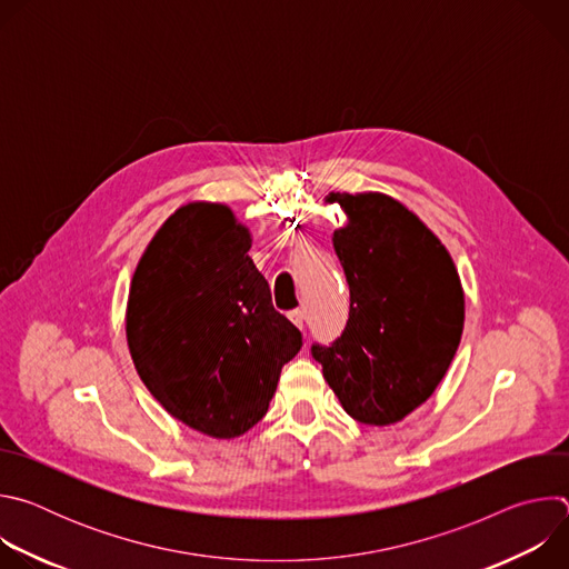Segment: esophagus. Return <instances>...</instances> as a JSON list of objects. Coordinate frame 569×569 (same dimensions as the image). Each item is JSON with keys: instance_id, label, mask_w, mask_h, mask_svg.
I'll use <instances>...</instances> for the list:
<instances>
[{"instance_id": "1", "label": "esophagus", "mask_w": 569, "mask_h": 569, "mask_svg": "<svg viewBox=\"0 0 569 569\" xmlns=\"http://www.w3.org/2000/svg\"><path fill=\"white\" fill-rule=\"evenodd\" d=\"M288 317H290V321L295 323L297 329H301V331H303V327H306V312H303L301 308H295V310H290V312H288Z\"/></svg>"}]
</instances>
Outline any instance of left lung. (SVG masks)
Masks as SVG:
<instances>
[{"label": "left lung", "instance_id": "obj_1", "mask_svg": "<svg viewBox=\"0 0 569 569\" xmlns=\"http://www.w3.org/2000/svg\"><path fill=\"white\" fill-rule=\"evenodd\" d=\"M349 213L333 233L349 283V319L310 353L349 417L389 426L415 412L446 376L463 331V290L441 240L382 193H331Z\"/></svg>", "mask_w": 569, "mask_h": 569}]
</instances>
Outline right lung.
Wrapping results in <instances>:
<instances>
[{"mask_svg":"<svg viewBox=\"0 0 569 569\" xmlns=\"http://www.w3.org/2000/svg\"><path fill=\"white\" fill-rule=\"evenodd\" d=\"M250 248V231L224 204H187L150 240L128 297L139 378L171 417L216 439L266 417L283 365L303 345L274 310Z\"/></svg>","mask_w":569,"mask_h":569,"instance_id":"obj_1","label":"right lung"}]
</instances>
